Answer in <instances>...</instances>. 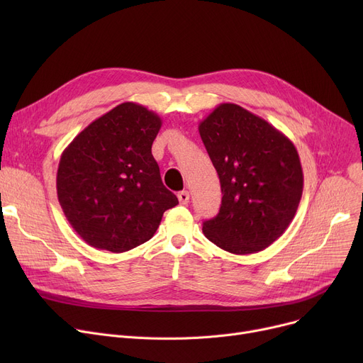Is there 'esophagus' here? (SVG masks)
I'll return each instance as SVG.
<instances>
[{"instance_id": "34e87169", "label": "esophagus", "mask_w": 363, "mask_h": 363, "mask_svg": "<svg viewBox=\"0 0 363 363\" xmlns=\"http://www.w3.org/2000/svg\"><path fill=\"white\" fill-rule=\"evenodd\" d=\"M178 200L181 204H188L189 201V193L188 191H181L178 193Z\"/></svg>"}]
</instances>
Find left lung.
Here are the masks:
<instances>
[{
  "mask_svg": "<svg viewBox=\"0 0 363 363\" xmlns=\"http://www.w3.org/2000/svg\"><path fill=\"white\" fill-rule=\"evenodd\" d=\"M220 181L219 213L203 233L234 255L264 250L287 230L303 193L294 144L264 119L222 103L199 125Z\"/></svg>",
  "mask_w": 363,
  "mask_h": 363,
  "instance_id": "obj_1",
  "label": "left lung"
}]
</instances>
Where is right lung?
I'll return each instance as SVG.
<instances>
[{
  "label": "right lung",
  "instance_id": "add662e5",
  "mask_svg": "<svg viewBox=\"0 0 363 363\" xmlns=\"http://www.w3.org/2000/svg\"><path fill=\"white\" fill-rule=\"evenodd\" d=\"M160 128L155 111L122 103L91 122L62 152L57 197L91 247L128 252L155 235L163 213L178 204L151 155Z\"/></svg>",
  "mask_w": 363,
  "mask_h": 363
}]
</instances>
